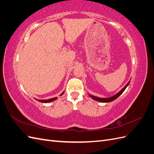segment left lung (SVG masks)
Listing matches in <instances>:
<instances>
[{
  "label": "left lung",
  "instance_id": "left-lung-1",
  "mask_svg": "<svg viewBox=\"0 0 154 154\" xmlns=\"http://www.w3.org/2000/svg\"><path fill=\"white\" fill-rule=\"evenodd\" d=\"M130 82L129 81L128 82V83L127 85H126L125 86V87L123 88V89L121 90L118 93H117V94H115L114 96H112V97H107V98H101V97H96V96H91V95H89L92 99H94V100L96 101H100V102H103V103H107V102H111L112 101L114 100H115L116 98H118V97L122 94V93L124 92V91L126 89V88H127L128 87V85H129L130 83Z\"/></svg>",
  "mask_w": 154,
  "mask_h": 154
}]
</instances>
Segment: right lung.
I'll use <instances>...</instances> for the list:
<instances>
[{
	"label": "right lung",
	"mask_w": 154,
	"mask_h": 154,
	"mask_svg": "<svg viewBox=\"0 0 154 154\" xmlns=\"http://www.w3.org/2000/svg\"><path fill=\"white\" fill-rule=\"evenodd\" d=\"M63 92L62 93V94H61V95H60V96H62L63 94ZM57 99V97H54V98H51V99H49V100H38V101L42 102V103H49V102L53 101L56 100ZM36 100H38L37 99H36Z\"/></svg>",
	"instance_id": "1"
}]
</instances>
